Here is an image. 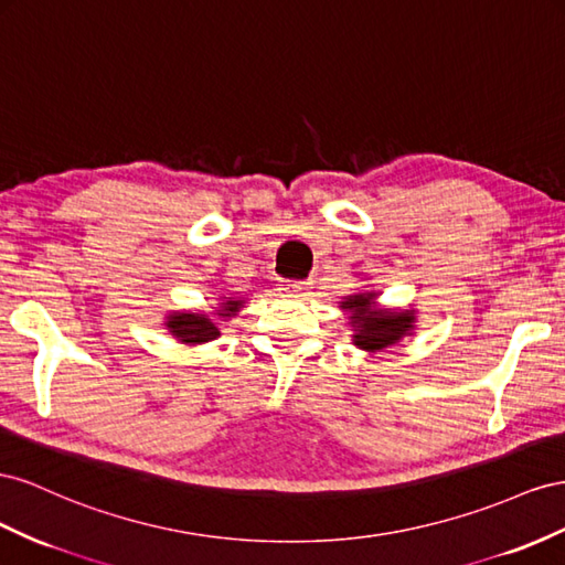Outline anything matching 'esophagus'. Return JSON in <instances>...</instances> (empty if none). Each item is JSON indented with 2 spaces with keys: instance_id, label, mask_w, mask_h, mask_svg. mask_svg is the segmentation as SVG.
<instances>
[{
  "instance_id": "obj_1",
  "label": "esophagus",
  "mask_w": 565,
  "mask_h": 565,
  "mask_svg": "<svg viewBox=\"0 0 565 565\" xmlns=\"http://www.w3.org/2000/svg\"><path fill=\"white\" fill-rule=\"evenodd\" d=\"M310 288H312V281H291V284H286V291L291 294V296L310 294Z\"/></svg>"
}]
</instances>
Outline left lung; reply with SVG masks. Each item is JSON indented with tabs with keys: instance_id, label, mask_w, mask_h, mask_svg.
<instances>
[{
	"instance_id": "left-lung-1",
	"label": "left lung",
	"mask_w": 565,
	"mask_h": 565,
	"mask_svg": "<svg viewBox=\"0 0 565 565\" xmlns=\"http://www.w3.org/2000/svg\"><path fill=\"white\" fill-rule=\"evenodd\" d=\"M379 291H360L345 296L338 308L348 315V327L352 329V345L376 354L385 348L397 345L402 338L414 333L416 310H391L376 305Z\"/></svg>"
}]
</instances>
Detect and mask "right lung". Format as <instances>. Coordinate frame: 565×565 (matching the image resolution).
<instances>
[{
  "label": "right lung",
  "instance_id": "right-lung-1",
  "mask_svg": "<svg viewBox=\"0 0 565 565\" xmlns=\"http://www.w3.org/2000/svg\"><path fill=\"white\" fill-rule=\"evenodd\" d=\"M220 300L222 302H217L213 312H170L166 317L168 333L184 345H203L215 341V338H220V321H230L232 317H236L241 308H246L248 298L222 294Z\"/></svg>",
  "mask_w": 565,
  "mask_h": 565
}]
</instances>
